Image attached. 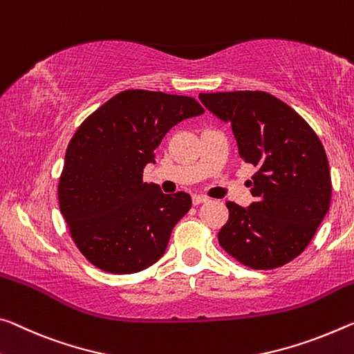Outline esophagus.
Segmentation results:
<instances>
[{"instance_id": "1", "label": "esophagus", "mask_w": 354, "mask_h": 354, "mask_svg": "<svg viewBox=\"0 0 354 354\" xmlns=\"http://www.w3.org/2000/svg\"><path fill=\"white\" fill-rule=\"evenodd\" d=\"M209 200L207 197H205V195H194L192 197V201L194 205H200V203H206V201Z\"/></svg>"}]
</instances>
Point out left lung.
Wrapping results in <instances>:
<instances>
[{
    "mask_svg": "<svg viewBox=\"0 0 354 354\" xmlns=\"http://www.w3.org/2000/svg\"><path fill=\"white\" fill-rule=\"evenodd\" d=\"M217 118L232 124L241 159L257 168L255 201H227L218 244L252 269H274L301 255L326 216L333 194L328 157L299 113L265 91L200 93Z\"/></svg>",
    "mask_w": 354,
    "mask_h": 354,
    "instance_id": "1",
    "label": "left lung"
}]
</instances>
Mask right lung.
Listing matches in <instances>:
<instances>
[{
  "label": "right lung",
  "mask_w": 354,
  "mask_h": 354,
  "mask_svg": "<svg viewBox=\"0 0 354 354\" xmlns=\"http://www.w3.org/2000/svg\"><path fill=\"white\" fill-rule=\"evenodd\" d=\"M205 113L194 97L126 89L89 115L66 149L59 211L83 257L111 274H132L164 255L190 209L186 192L164 194L143 168L173 126Z\"/></svg>",
  "instance_id": "obj_1"
}]
</instances>
